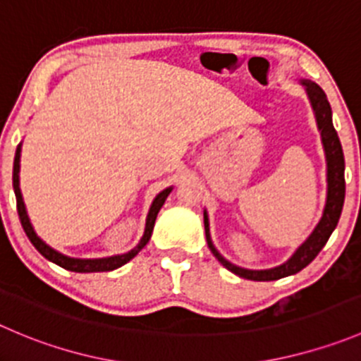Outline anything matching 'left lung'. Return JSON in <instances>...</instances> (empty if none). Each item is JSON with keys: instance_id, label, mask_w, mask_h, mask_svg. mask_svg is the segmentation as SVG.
<instances>
[{"instance_id": "8db88e82", "label": "left lung", "mask_w": 361, "mask_h": 361, "mask_svg": "<svg viewBox=\"0 0 361 361\" xmlns=\"http://www.w3.org/2000/svg\"><path fill=\"white\" fill-rule=\"evenodd\" d=\"M300 84L305 87V93L309 97V102L312 106L314 116H316L317 130L321 134V142H323L324 159H326V202H324L323 215H321L319 222L314 227L312 233L309 234L305 241L293 252L291 257L284 261L282 264L274 266V268L266 269H248L241 268V266L233 264L227 261L212 241V234H209V219L208 212L204 209V231H206V241L212 250V254L219 259L220 264L233 271L234 275L247 281H257V282H268V281H279V279L289 277V275L298 274L300 269L305 268L307 264L316 259L321 248L326 245L328 238L337 227L338 219H341L342 206H344L345 197V180H344V153H342L341 139H338L337 132L334 128V121H331V107L326 99V93L317 86L316 82L309 79H300Z\"/></svg>"}]
</instances>
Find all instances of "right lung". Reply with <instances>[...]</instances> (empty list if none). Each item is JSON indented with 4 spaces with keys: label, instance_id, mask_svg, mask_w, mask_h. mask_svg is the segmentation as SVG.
Returning a JSON list of instances; mask_svg holds the SVG:
<instances>
[{
    "label": "right lung",
    "instance_id": "right-lung-1",
    "mask_svg": "<svg viewBox=\"0 0 361 361\" xmlns=\"http://www.w3.org/2000/svg\"><path fill=\"white\" fill-rule=\"evenodd\" d=\"M20 149H23V142L17 146V152H16V159H13V192H16V199H17V212H19V219L20 224H23V229L26 233V236L30 238L31 243L35 245L38 252L44 255L45 259H49L51 262L54 264L61 266V268L70 269V271H77V274H97V271H113V269L120 268V266L127 264L130 259H134L142 248L146 247V243L149 241L153 233V226H155V220L157 215H159L160 208L164 206L166 202L167 195L171 194L173 187H167L164 188L162 192L155 195L153 199L152 206H149V212L148 216H146V226H145V233H142V238L139 240V243L135 245L132 250L125 252V254H118V255H109V257H99V259H79V257H70V255L61 254L58 252L56 248H52L51 245L45 243L37 233H35V227L31 224L30 215L26 212V204H24V199H23V192H20V185H19V171H20Z\"/></svg>",
    "mask_w": 361,
    "mask_h": 361
}]
</instances>
